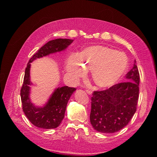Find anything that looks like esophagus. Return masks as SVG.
Segmentation results:
<instances>
[{
	"instance_id": "34e87169",
	"label": "esophagus",
	"mask_w": 157,
	"mask_h": 157,
	"mask_svg": "<svg viewBox=\"0 0 157 157\" xmlns=\"http://www.w3.org/2000/svg\"><path fill=\"white\" fill-rule=\"evenodd\" d=\"M86 93H87V94H88L89 95H91V94H92V91H91V90H89V89H86Z\"/></svg>"
}]
</instances>
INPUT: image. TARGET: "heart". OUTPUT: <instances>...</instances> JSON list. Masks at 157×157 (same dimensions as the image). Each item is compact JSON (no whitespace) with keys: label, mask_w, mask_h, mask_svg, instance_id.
Segmentation results:
<instances>
[{"label":"heart","mask_w":157,"mask_h":157,"mask_svg":"<svg viewBox=\"0 0 157 157\" xmlns=\"http://www.w3.org/2000/svg\"><path fill=\"white\" fill-rule=\"evenodd\" d=\"M128 67L126 55L112 48L94 46L85 48L78 55L71 54L66 62V70L75 80L84 78L91 71L94 84L108 88L116 84Z\"/></svg>","instance_id":"heart-1"}]
</instances>
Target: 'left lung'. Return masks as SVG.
<instances>
[{
    "label": "left lung",
    "mask_w": 157,
    "mask_h": 157,
    "mask_svg": "<svg viewBox=\"0 0 157 157\" xmlns=\"http://www.w3.org/2000/svg\"><path fill=\"white\" fill-rule=\"evenodd\" d=\"M125 77L126 82L93 93L90 121L96 131L106 134L118 132L136 112L140 82L136 61Z\"/></svg>",
    "instance_id": "left-lung-1"
}]
</instances>
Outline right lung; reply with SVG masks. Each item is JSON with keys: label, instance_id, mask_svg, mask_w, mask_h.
<instances>
[{"label": "right lung", "instance_id": "1", "mask_svg": "<svg viewBox=\"0 0 157 157\" xmlns=\"http://www.w3.org/2000/svg\"><path fill=\"white\" fill-rule=\"evenodd\" d=\"M73 41V39H57L50 41L42 46L30 58L25 71L23 84L21 89V98L23 111L28 120L34 126L43 129L56 128L64 118L68 100L76 89L67 86L55 89L44 107H39L31 102L30 93V63L52 53L64 50Z\"/></svg>", "mask_w": 157, "mask_h": 157}]
</instances>
